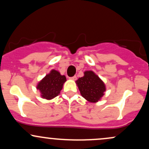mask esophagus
I'll return each instance as SVG.
<instances>
[{
    "mask_svg": "<svg viewBox=\"0 0 149 149\" xmlns=\"http://www.w3.org/2000/svg\"><path fill=\"white\" fill-rule=\"evenodd\" d=\"M71 80H76V78H77V77L76 76H73V77H71V78H69Z\"/></svg>",
    "mask_w": 149,
    "mask_h": 149,
    "instance_id": "obj_1",
    "label": "esophagus"
}]
</instances>
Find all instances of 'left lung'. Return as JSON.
Instances as JSON below:
<instances>
[{
  "mask_svg": "<svg viewBox=\"0 0 149 149\" xmlns=\"http://www.w3.org/2000/svg\"><path fill=\"white\" fill-rule=\"evenodd\" d=\"M76 83L82 97L92 103L100 100L106 91L104 83L92 71H85L84 76L78 78Z\"/></svg>",
  "mask_w": 149,
  "mask_h": 149,
  "instance_id": "1",
  "label": "left lung"
}]
</instances>
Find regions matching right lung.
<instances>
[{
    "instance_id": "1",
    "label": "right lung",
    "mask_w": 149,
    "mask_h": 149,
    "mask_svg": "<svg viewBox=\"0 0 149 149\" xmlns=\"http://www.w3.org/2000/svg\"><path fill=\"white\" fill-rule=\"evenodd\" d=\"M66 81V76L52 69L38 83L36 88L40 91L42 98L49 100L59 95Z\"/></svg>"
}]
</instances>
